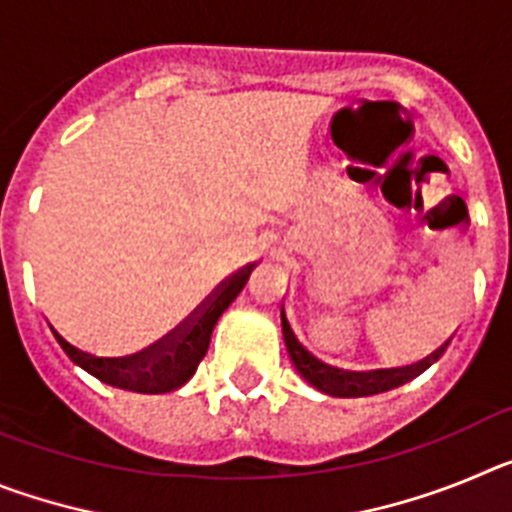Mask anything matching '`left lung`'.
Returning a JSON list of instances; mask_svg holds the SVG:
<instances>
[{
    "label": "left lung",
    "mask_w": 512,
    "mask_h": 512,
    "mask_svg": "<svg viewBox=\"0 0 512 512\" xmlns=\"http://www.w3.org/2000/svg\"><path fill=\"white\" fill-rule=\"evenodd\" d=\"M282 330H284V343H287V351L295 361L297 372L312 384L318 387L320 392H328L333 397H369L379 395V392L395 390L400 384L410 382V379L418 377L425 366H431L433 359H438L443 348L441 346L436 354H431L428 359L418 361L413 366H400V369H377V372H346V369H338V366H330L320 359L300 336L297 330L289 323L287 312L282 310Z\"/></svg>",
    "instance_id": "obj_1"
}]
</instances>
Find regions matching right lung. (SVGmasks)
Here are the masks:
<instances>
[{"mask_svg":"<svg viewBox=\"0 0 512 512\" xmlns=\"http://www.w3.org/2000/svg\"><path fill=\"white\" fill-rule=\"evenodd\" d=\"M253 266L256 264H248L241 271L230 274L225 282L217 284V289H212V295H207V300L189 318H184L161 341L133 356H120V359L94 356L89 351L71 346L66 338L58 336L56 330L53 333H56L58 343H61V348L69 354L74 364H79L81 369H87L89 374L112 384V387L143 392V395H161V392L179 390L197 372L200 361L205 359L217 318L228 310L230 302L246 287Z\"/></svg>","mask_w":512,"mask_h":512,"instance_id":"obj_1","label":"right lung"}]
</instances>
